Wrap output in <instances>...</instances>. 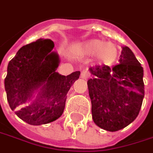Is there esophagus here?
Instances as JSON below:
<instances>
[{
	"label": "esophagus",
	"mask_w": 153,
	"mask_h": 153,
	"mask_svg": "<svg viewBox=\"0 0 153 153\" xmlns=\"http://www.w3.org/2000/svg\"><path fill=\"white\" fill-rule=\"evenodd\" d=\"M81 78L84 79H87L89 78V74H88V72H87V71H83V72L81 73Z\"/></svg>",
	"instance_id": "34e87169"
}]
</instances>
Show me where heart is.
<instances>
[{"mask_svg": "<svg viewBox=\"0 0 153 153\" xmlns=\"http://www.w3.org/2000/svg\"><path fill=\"white\" fill-rule=\"evenodd\" d=\"M84 51L91 56L97 55L98 62L104 66H110L118 58V49L113 43H107L101 39H91L84 43Z\"/></svg>", "mask_w": 153, "mask_h": 153, "instance_id": "heart-1", "label": "heart"}]
</instances>
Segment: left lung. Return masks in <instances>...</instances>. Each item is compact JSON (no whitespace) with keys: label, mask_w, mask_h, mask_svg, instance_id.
<instances>
[{"label":"left lung","mask_w":153,"mask_h":153,"mask_svg":"<svg viewBox=\"0 0 153 153\" xmlns=\"http://www.w3.org/2000/svg\"><path fill=\"white\" fill-rule=\"evenodd\" d=\"M119 62L90 68L87 81L93 122L99 128L116 132L133 123L145 96L144 70L128 47H122Z\"/></svg>","instance_id":"1"}]
</instances>
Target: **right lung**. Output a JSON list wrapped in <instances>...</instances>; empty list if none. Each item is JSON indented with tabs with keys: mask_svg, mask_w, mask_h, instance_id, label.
Wrapping results in <instances>:
<instances>
[{
	"mask_svg": "<svg viewBox=\"0 0 153 153\" xmlns=\"http://www.w3.org/2000/svg\"><path fill=\"white\" fill-rule=\"evenodd\" d=\"M50 39H37L20 48L7 66L5 90L11 110L24 122L39 126L62 115L67 94L79 77L57 73L60 57Z\"/></svg>",
	"mask_w": 153,
	"mask_h": 153,
	"instance_id": "obj_1",
	"label": "right lung"
}]
</instances>
